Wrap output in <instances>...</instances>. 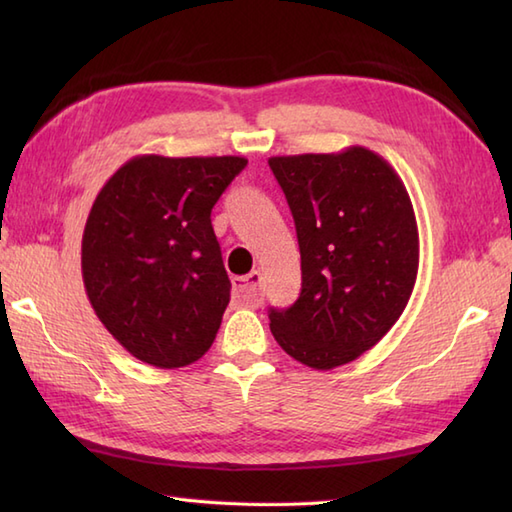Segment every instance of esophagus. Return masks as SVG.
<instances>
[{"label": "esophagus", "mask_w": 512, "mask_h": 512, "mask_svg": "<svg viewBox=\"0 0 512 512\" xmlns=\"http://www.w3.org/2000/svg\"><path fill=\"white\" fill-rule=\"evenodd\" d=\"M233 295L248 308H257L262 303V273L253 270L244 277H233Z\"/></svg>", "instance_id": "obj_1"}]
</instances>
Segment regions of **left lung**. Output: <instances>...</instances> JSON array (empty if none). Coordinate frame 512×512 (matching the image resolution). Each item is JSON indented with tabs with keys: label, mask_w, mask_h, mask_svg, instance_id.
<instances>
[{
	"label": "left lung",
	"mask_w": 512,
	"mask_h": 512,
	"mask_svg": "<svg viewBox=\"0 0 512 512\" xmlns=\"http://www.w3.org/2000/svg\"><path fill=\"white\" fill-rule=\"evenodd\" d=\"M295 217L301 295L270 308L281 350L312 369L356 361L383 339L416 286L420 239L400 176L367 147L268 158Z\"/></svg>",
	"instance_id": "8db88e82"
}]
</instances>
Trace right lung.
Segmentation results:
<instances>
[{
	"instance_id": "obj_1",
	"label": "right lung",
	"mask_w": 512,
	"mask_h": 512,
	"mask_svg": "<svg viewBox=\"0 0 512 512\" xmlns=\"http://www.w3.org/2000/svg\"><path fill=\"white\" fill-rule=\"evenodd\" d=\"M242 156L127 160L85 222L81 270L96 317L138 361L160 369L209 352L231 299L211 209Z\"/></svg>"
}]
</instances>
